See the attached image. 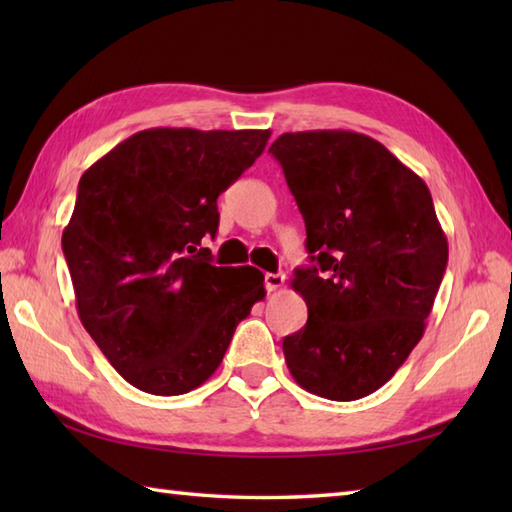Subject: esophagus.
Instances as JSON below:
<instances>
[{
	"mask_svg": "<svg viewBox=\"0 0 512 512\" xmlns=\"http://www.w3.org/2000/svg\"><path fill=\"white\" fill-rule=\"evenodd\" d=\"M284 281H286V277L281 275V273H268L266 279H264V284H266L268 292H275V290H279L281 286H284Z\"/></svg>",
	"mask_w": 512,
	"mask_h": 512,
	"instance_id": "esophagus-1",
	"label": "esophagus"
}]
</instances>
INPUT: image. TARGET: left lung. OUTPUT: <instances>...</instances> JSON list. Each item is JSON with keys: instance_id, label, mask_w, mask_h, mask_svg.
Returning <instances> with one entry per match:
<instances>
[{"instance_id": "obj_1", "label": "left lung", "mask_w": 512, "mask_h": 512, "mask_svg": "<svg viewBox=\"0 0 512 512\" xmlns=\"http://www.w3.org/2000/svg\"><path fill=\"white\" fill-rule=\"evenodd\" d=\"M268 151L306 222L312 262L292 279L308 323L284 339L290 374L328 400L374 394L422 339L447 270L431 193L365 134H281Z\"/></svg>"}]
</instances>
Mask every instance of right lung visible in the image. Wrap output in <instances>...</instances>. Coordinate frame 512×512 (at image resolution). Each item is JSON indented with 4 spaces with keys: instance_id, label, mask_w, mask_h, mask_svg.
<instances>
[{
    "instance_id": "add662e5",
    "label": "right lung",
    "mask_w": 512,
    "mask_h": 512,
    "mask_svg": "<svg viewBox=\"0 0 512 512\" xmlns=\"http://www.w3.org/2000/svg\"><path fill=\"white\" fill-rule=\"evenodd\" d=\"M270 129H145L83 173L61 246L83 328L129 385L180 396L220 367L266 297L253 266H213L217 195L262 156Z\"/></svg>"
}]
</instances>
